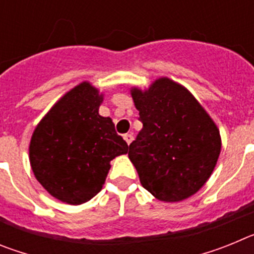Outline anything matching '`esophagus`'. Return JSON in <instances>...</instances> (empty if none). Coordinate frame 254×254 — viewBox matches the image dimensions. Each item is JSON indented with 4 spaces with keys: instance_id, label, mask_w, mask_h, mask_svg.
I'll use <instances>...</instances> for the list:
<instances>
[{
    "instance_id": "34e87169",
    "label": "esophagus",
    "mask_w": 254,
    "mask_h": 254,
    "mask_svg": "<svg viewBox=\"0 0 254 254\" xmlns=\"http://www.w3.org/2000/svg\"><path fill=\"white\" fill-rule=\"evenodd\" d=\"M123 138H125L126 142L128 143V145L132 142V141H133V136H132L131 133H126L125 136H123Z\"/></svg>"
}]
</instances>
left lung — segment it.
<instances>
[{
    "label": "left lung",
    "mask_w": 254,
    "mask_h": 254,
    "mask_svg": "<svg viewBox=\"0 0 254 254\" xmlns=\"http://www.w3.org/2000/svg\"><path fill=\"white\" fill-rule=\"evenodd\" d=\"M142 129L128 158L143 188L159 201L179 202L202 188L216 167L221 136L187 87L159 77L147 89L131 87Z\"/></svg>",
    "instance_id": "obj_1"
}]
</instances>
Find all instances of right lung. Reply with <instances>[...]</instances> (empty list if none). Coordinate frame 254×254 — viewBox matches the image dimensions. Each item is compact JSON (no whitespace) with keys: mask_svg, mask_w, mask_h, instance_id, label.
Wrapping results in <instances>:
<instances>
[{"mask_svg":"<svg viewBox=\"0 0 254 254\" xmlns=\"http://www.w3.org/2000/svg\"><path fill=\"white\" fill-rule=\"evenodd\" d=\"M104 99L82 81L55 103L31 134L29 160L35 178L51 196L68 205L90 201L114 158L128 151L109 117L99 114Z\"/></svg>","mask_w":254,"mask_h":254,"instance_id":"1","label":"right lung"}]
</instances>
